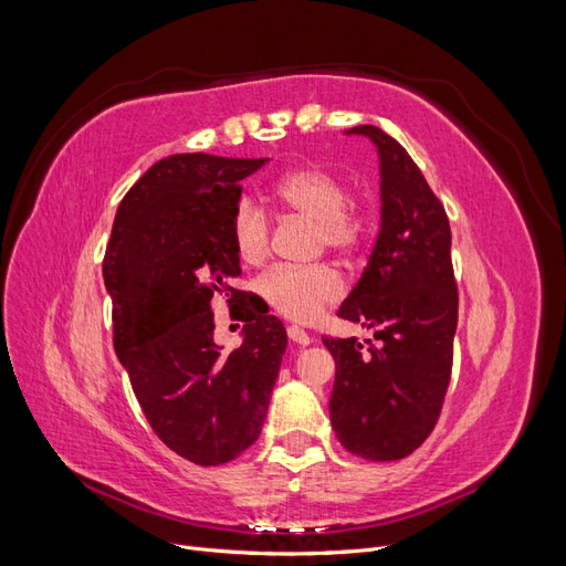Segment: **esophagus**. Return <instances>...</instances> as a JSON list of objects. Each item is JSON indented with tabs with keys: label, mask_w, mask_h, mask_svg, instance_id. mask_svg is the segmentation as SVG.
Masks as SVG:
<instances>
[{
	"label": "esophagus",
	"mask_w": 566,
	"mask_h": 566,
	"mask_svg": "<svg viewBox=\"0 0 566 566\" xmlns=\"http://www.w3.org/2000/svg\"><path fill=\"white\" fill-rule=\"evenodd\" d=\"M287 337L295 342V345H300V347H306L312 342V335L306 333V331H302L300 325H287Z\"/></svg>",
	"instance_id": "obj_1"
}]
</instances>
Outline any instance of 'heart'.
Returning <instances> with one entry per match:
<instances>
[{"mask_svg": "<svg viewBox=\"0 0 566 566\" xmlns=\"http://www.w3.org/2000/svg\"><path fill=\"white\" fill-rule=\"evenodd\" d=\"M347 184L333 169L306 165L285 172L271 186V200L281 210L314 221L321 248L342 254L361 250L370 235V212L347 198ZM231 243L245 264H262L271 250V219L264 208L241 200L231 214ZM256 293L285 318L310 323L345 293V281L333 264H279L256 281Z\"/></svg>", "mask_w": 566, "mask_h": 566, "instance_id": "obj_1", "label": "heart"}]
</instances>
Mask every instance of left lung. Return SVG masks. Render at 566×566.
Instances as JSON below:
<instances>
[{
  "mask_svg": "<svg viewBox=\"0 0 566 566\" xmlns=\"http://www.w3.org/2000/svg\"><path fill=\"white\" fill-rule=\"evenodd\" d=\"M380 156L382 221L361 281L337 316L378 345L323 337L335 358L331 422L349 453L385 462L413 453L439 420L451 382L458 285L449 217L406 148L358 125Z\"/></svg>",
  "mask_w": 566,
  "mask_h": 566,
  "instance_id": "1",
  "label": "left lung"
}]
</instances>
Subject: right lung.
Returning <instances> with one entry per match:
<instances>
[{"instance_id": "obj_1", "label": "right lung", "mask_w": 566, "mask_h": 566, "mask_svg": "<svg viewBox=\"0 0 566 566\" xmlns=\"http://www.w3.org/2000/svg\"><path fill=\"white\" fill-rule=\"evenodd\" d=\"M269 158L177 153L123 198L104 256L113 345L146 420L196 465H221L262 432L287 345L276 316L243 312V345H214L212 300L243 304L231 214Z\"/></svg>"}]
</instances>
